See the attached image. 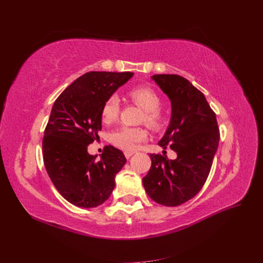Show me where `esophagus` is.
Returning <instances> with one entry per match:
<instances>
[{"label":"esophagus","mask_w":263,"mask_h":263,"mask_svg":"<svg viewBox=\"0 0 263 263\" xmlns=\"http://www.w3.org/2000/svg\"><path fill=\"white\" fill-rule=\"evenodd\" d=\"M135 153H136V151H135V150H126L125 151V157L127 158V159H128V158H130Z\"/></svg>","instance_id":"obj_1"}]
</instances>
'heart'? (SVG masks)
I'll use <instances>...</instances> for the list:
<instances>
[{
  "label": "heart",
  "mask_w": 263,
  "mask_h": 263,
  "mask_svg": "<svg viewBox=\"0 0 263 263\" xmlns=\"http://www.w3.org/2000/svg\"><path fill=\"white\" fill-rule=\"evenodd\" d=\"M128 99L144 109V115L141 121L145 122L151 128L158 130L164 124V115L160 110L161 97L150 85H139L128 91ZM121 106L117 95L113 94L103 103L101 109L102 121L105 124L114 123L119 116ZM147 138V130L142 127L123 126L110 135V141L113 144L125 150H130L136 147L142 140Z\"/></svg>",
  "instance_id": "heart-1"
}]
</instances>
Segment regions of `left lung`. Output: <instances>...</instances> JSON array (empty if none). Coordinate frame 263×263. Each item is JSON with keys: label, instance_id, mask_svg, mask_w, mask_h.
Returning a JSON list of instances; mask_svg holds the SVG:
<instances>
[{"label": "left lung", "instance_id": "obj_1", "mask_svg": "<svg viewBox=\"0 0 263 263\" xmlns=\"http://www.w3.org/2000/svg\"><path fill=\"white\" fill-rule=\"evenodd\" d=\"M156 83L171 101L170 125L159 146L170 147L177 159L150 154L151 166L142 179L151 200L178 206L194 197L210 174L219 142L216 114L204 94L178 74H155ZM165 154V151H163Z\"/></svg>", "mask_w": 263, "mask_h": 263}]
</instances>
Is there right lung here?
<instances>
[{
    "instance_id": "right-lung-1",
    "label": "right lung",
    "mask_w": 263,
    "mask_h": 263,
    "mask_svg": "<svg viewBox=\"0 0 263 263\" xmlns=\"http://www.w3.org/2000/svg\"><path fill=\"white\" fill-rule=\"evenodd\" d=\"M133 76L91 71L71 83L52 106L43 139L44 163L58 192L79 208L104 203L126 163L124 154L113 146H106L100 161L89 155L87 146L102 129L103 103Z\"/></svg>"
}]
</instances>
